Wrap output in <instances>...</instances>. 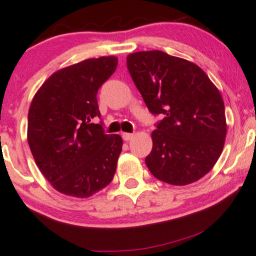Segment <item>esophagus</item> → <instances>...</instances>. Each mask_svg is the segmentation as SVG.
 I'll return each instance as SVG.
<instances>
[{
    "mask_svg": "<svg viewBox=\"0 0 256 256\" xmlns=\"http://www.w3.org/2000/svg\"><path fill=\"white\" fill-rule=\"evenodd\" d=\"M122 138H123L125 141H128L133 138V133H123L122 134Z\"/></svg>",
    "mask_w": 256,
    "mask_h": 256,
    "instance_id": "esophagus-1",
    "label": "esophagus"
}]
</instances>
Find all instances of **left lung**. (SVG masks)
<instances>
[{
    "label": "left lung",
    "mask_w": 256,
    "mask_h": 256,
    "mask_svg": "<svg viewBox=\"0 0 256 256\" xmlns=\"http://www.w3.org/2000/svg\"><path fill=\"white\" fill-rule=\"evenodd\" d=\"M133 82L152 115H162L152 133L146 166L170 185L199 180L212 169L226 136L224 102L204 71L161 50L126 57Z\"/></svg>",
    "instance_id": "left-lung-1"
}]
</instances>
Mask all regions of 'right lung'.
<instances>
[{"mask_svg":"<svg viewBox=\"0 0 256 256\" xmlns=\"http://www.w3.org/2000/svg\"><path fill=\"white\" fill-rule=\"evenodd\" d=\"M115 56L90 58L52 74L34 95L28 141L38 168L52 188L88 198L110 184L123 140L106 134L96 94L117 68Z\"/></svg>","mask_w":256,"mask_h":256,"instance_id":"right-lung-1","label":"right lung"}]
</instances>
